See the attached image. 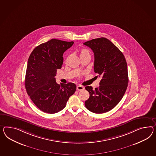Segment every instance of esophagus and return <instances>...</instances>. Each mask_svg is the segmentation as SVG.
<instances>
[{
  "label": "esophagus",
  "instance_id": "esophagus-1",
  "mask_svg": "<svg viewBox=\"0 0 156 156\" xmlns=\"http://www.w3.org/2000/svg\"><path fill=\"white\" fill-rule=\"evenodd\" d=\"M76 89H77V90H79V91H80V90H84V87H83V86H81V85H77V88H76Z\"/></svg>",
  "mask_w": 156,
  "mask_h": 156
}]
</instances>
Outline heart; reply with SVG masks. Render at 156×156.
Returning a JSON list of instances; mask_svg holds the SVG:
<instances>
[{
    "label": "heart",
    "mask_w": 156,
    "mask_h": 156,
    "mask_svg": "<svg viewBox=\"0 0 156 156\" xmlns=\"http://www.w3.org/2000/svg\"><path fill=\"white\" fill-rule=\"evenodd\" d=\"M80 58H83L85 56H90V51L88 49L81 48L79 51Z\"/></svg>",
    "instance_id": "1"
}]
</instances>
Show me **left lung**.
I'll return each mask as SVG.
<instances>
[{
    "label": "left lung",
    "mask_w": 156,
    "mask_h": 156,
    "mask_svg": "<svg viewBox=\"0 0 156 156\" xmlns=\"http://www.w3.org/2000/svg\"><path fill=\"white\" fill-rule=\"evenodd\" d=\"M84 44L94 52V71L101 78L98 88L85 87L90 94L85 107L96 114L109 112L120 102L127 88L126 60L120 50L106 38L93 39Z\"/></svg>",
    "instance_id": "1"
}]
</instances>
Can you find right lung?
<instances>
[{
  "mask_svg": "<svg viewBox=\"0 0 156 156\" xmlns=\"http://www.w3.org/2000/svg\"><path fill=\"white\" fill-rule=\"evenodd\" d=\"M73 42L51 39L34 48L29 57L25 89L33 102L41 111L54 114L63 110L76 90L73 83H56V70L62 68L63 55Z\"/></svg>",
  "mask_w": 156,
  "mask_h": 156,
  "instance_id": "1",
  "label": "right lung"
}]
</instances>
